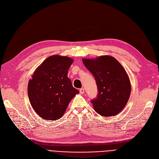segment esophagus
<instances>
[{
    "label": "esophagus",
    "instance_id": "esophagus-1",
    "mask_svg": "<svg viewBox=\"0 0 159 159\" xmlns=\"http://www.w3.org/2000/svg\"><path fill=\"white\" fill-rule=\"evenodd\" d=\"M79 91H80V93H81V94H83L84 93V88H80V89H79Z\"/></svg>",
    "mask_w": 159,
    "mask_h": 159
}]
</instances>
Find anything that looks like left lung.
<instances>
[{"label":"left lung","mask_w":159,"mask_h":159,"mask_svg":"<svg viewBox=\"0 0 159 159\" xmlns=\"http://www.w3.org/2000/svg\"><path fill=\"white\" fill-rule=\"evenodd\" d=\"M82 62L94 76L97 85V96L91 101L95 111L104 116L120 113L131 93L129 79L122 65L107 55L93 60L84 58Z\"/></svg>","instance_id":"1"}]
</instances>
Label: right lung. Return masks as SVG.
I'll use <instances>...</instances> for the list:
<instances>
[{
    "label": "right lung",
    "instance_id": "right-lung-1",
    "mask_svg": "<svg viewBox=\"0 0 159 159\" xmlns=\"http://www.w3.org/2000/svg\"><path fill=\"white\" fill-rule=\"evenodd\" d=\"M72 58L58 55L49 57L35 71L28 86L30 102L43 119L55 120L63 116L79 90L68 77Z\"/></svg>",
    "mask_w": 159,
    "mask_h": 159
}]
</instances>
